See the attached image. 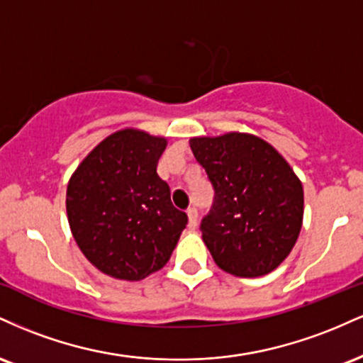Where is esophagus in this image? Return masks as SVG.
I'll return each mask as SVG.
<instances>
[{
	"label": "esophagus",
	"mask_w": 363,
	"mask_h": 363,
	"mask_svg": "<svg viewBox=\"0 0 363 363\" xmlns=\"http://www.w3.org/2000/svg\"><path fill=\"white\" fill-rule=\"evenodd\" d=\"M187 216H189V227L194 228L198 225V210L196 208H187Z\"/></svg>",
	"instance_id": "obj_1"
}]
</instances>
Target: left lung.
<instances>
[{"mask_svg": "<svg viewBox=\"0 0 363 363\" xmlns=\"http://www.w3.org/2000/svg\"><path fill=\"white\" fill-rule=\"evenodd\" d=\"M189 143L215 191L213 205L199 225L215 262L242 278L273 272L301 234L303 191L298 177L257 136L228 133Z\"/></svg>", "mask_w": 363, "mask_h": 363, "instance_id": "8db88e82", "label": "left lung"}]
</instances>
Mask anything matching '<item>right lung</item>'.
<instances>
[{"label": "right lung", "instance_id": "1", "mask_svg": "<svg viewBox=\"0 0 363 363\" xmlns=\"http://www.w3.org/2000/svg\"><path fill=\"white\" fill-rule=\"evenodd\" d=\"M167 141L123 129L102 141L69 179L66 211L78 247L95 268L138 281L169 261L187 215L157 174Z\"/></svg>", "mask_w": 363, "mask_h": 363}]
</instances>
